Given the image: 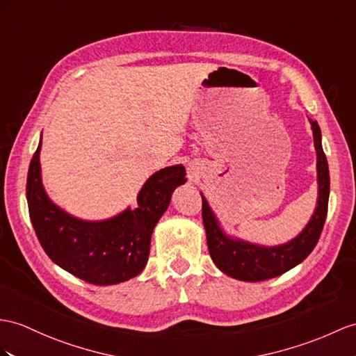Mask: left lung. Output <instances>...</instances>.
<instances>
[{"label": "left lung", "instance_id": "8db88e82", "mask_svg": "<svg viewBox=\"0 0 356 356\" xmlns=\"http://www.w3.org/2000/svg\"><path fill=\"white\" fill-rule=\"evenodd\" d=\"M317 155V202L308 223L296 237L281 245L264 246L232 236L223 229L218 216L202 196V220L207 245L213 263L234 280L258 282L280 276L296 267L316 248L327 213L329 168L322 146V131L317 120L309 119Z\"/></svg>", "mask_w": 356, "mask_h": 356}]
</instances>
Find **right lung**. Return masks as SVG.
Instances as JSON below:
<instances>
[{"label": "right lung", "instance_id": "right-lung-1", "mask_svg": "<svg viewBox=\"0 0 356 356\" xmlns=\"http://www.w3.org/2000/svg\"><path fill=\"white\" fill-rule=\"evenodd\" d=\"M39 146L27 177L30 219L47 255L58 267L89 284L113 285L142 273L149 258L151 236L173 190L183 186V164L163 168L145 181L137 207L102 220L80 219L51 201L42 183Z\"/></svg>", "mask_w": 356, "mask_h": 356}]
</instances>
